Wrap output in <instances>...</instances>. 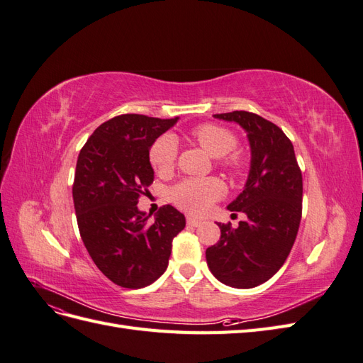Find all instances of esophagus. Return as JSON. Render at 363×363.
I'll list each match as a JSON object with an SVG mask.
<instances>
[{
    "instance_id": "obj_1",
    "label": "esophagus",
    "mask_w": 363,
    "mask_h": 363,
    "mask_svg": "<svg viewBox=\"0 0 363 363\" xmlns=\"http://www.w3.org/2000/svg\"><path fill=\"white\" fill-rule=\"evenodd\" d=\"M186 223H188V225H189V227H199V225L201 224L200 219L192 218V216H188V219H186Z\"/></svg>"
}]
</instances>
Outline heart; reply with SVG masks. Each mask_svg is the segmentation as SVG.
Listing matches in <instances>:
<instances>
[{"mask_svg":"<svg viewBox=\"0 0 363 363\" xmlns=\"http://www.w3.org/2000/svg\"><path fill=\"white\" fill-rule=\"evenodd\" d=\"M191 136L212 156L219 157V164L230 174L239 177L245 171V159L233 148L238 138L232 130L215 123H206L192 128ZM179 145L171 135L157 138L148 151L151 168L159 175H167L172 171L177 159ZM224 194V186L215 177L207 179H184L174 184L169 191L171 201L183 211L200 215L204 213Z\"/></svg>","mask_w":363,"mask_h":363,"instance_id":"b5f03b06","label":"heart"}]
</instances>
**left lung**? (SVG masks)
Returning a JSON list of instances; mask_svg holds the SVG:
<instances>
[{"instance_id":"obj_1","label":"left lung","mask_w":363,"mask_h":363,"mask_svg":"<svg viewBox=\"0 0 363 363\" xmlns=\"http://www.w3.org/2000/svg\"><path fill=\"white\" fill-rule=\"evenodd\" d=\"M215 118L247 131L251 168L245 189L228 204L230 212H244L247 219L238 228L218 224L221 238L206 250V259L219 281L250 289L269 280L289 256L301 221L303 175L292 142L271 121L245 111Z\"/></svg>"}]
</instances>
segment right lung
<instances>
[{"mask_svg": "<svg viewBox=\"0 0 363 363\" xmlns=\"http://www.w3.org/2000/svg\"><path fill=\"white\" fill-rule=\"evenodd\" d=\"M177 119L115 116L94 131L77 159L72 199L80 236L98 269L121 288L156 281L168 268L172 239L186 225L169 204L152 223L136 206L155 179L150 147Z\"/></svg>", "mask_w": 363, "mask_h": 363, "instance_id": "right-lung-1", "label": "right lung"}]
</instances>
